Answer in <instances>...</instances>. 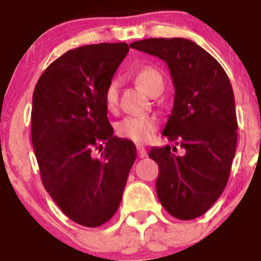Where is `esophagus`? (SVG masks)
<instances>
[{
  "label": "esophagus",
  "mask_w": 261,
  "mask_h": 261,
  "mask_svg": "<svg viewBox=\"0 0 261 261\" xmlns=\"http://www.w3.org/2000/svg\"><path fill=\"white\" fill-rule=\"evenodd\" d=\"M136 149H138V155H139V158H145L146 155H147L145 147H144V146L138 145V147H136Z\"/></svg>",
  "instance_id": "34e87169"
}]
</instances>
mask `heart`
Masks as SVG:
<instances>
[{"mask_svg": "<svg viewBox=\"0 0 261 261\" xmlns=\"http://www.w3.org/2000/svg\"><path fill=\"white\" fill-rule=\"evenodd\" d=\"M136 82L150 93L151 89L159 82H163V77L156 69L151 67H145L136 73ZM118 99V83L112 81L105 91V102L109 110H114ZM158 127V122L154 117L150 116H128L123 118L117 125V133L122 138L128 139L138 144H144L151 138Z\"/></svg>", "mask_w": 261, "mask_h": 261, "instance_id": "heart-1", "label": "heart"}]
</instances>
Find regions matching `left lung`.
Instances as JSON below:
<instances>
[{"instance_id":"8db88e82","label":"left lung","mask_w":261,"mask_h":261,"mask_svg":"<svg viewBox=\"0 0 261 261\" xmlns=\"http://www.w3.org/2000/svg\"><path fill=\"white\" fill-rule=\"evenodd\" d=\"M131 48L164 60L174 103L163 130L177 147H152L159 165L156 194L168 213L193 220L208 211L227 184L238 143L235 97L227 74L210 53L183 38L145 39Z\"/></svg>"}]
</instances>
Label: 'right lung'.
Wrapping results in <instances>:
<instances>
[{"label":"right lung","mask_w":261,"mask_h":261,"mask_svg":"<svg viewBox=\"0 0 261 261\" xmlns=\"http://www.w3.org/2000/svg\"><path fill=\"white\" fill-rule=\"evenodd\" d=\"M128 50L126 43L69 50L34 89L31 141L44 188L64 215L86 227H98L115 215L136 159L135 144L114 136L105 102Z\"/></svg>","instance_id":"right-lung-1"}]
</instances>
